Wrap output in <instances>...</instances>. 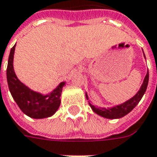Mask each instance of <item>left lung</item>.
<instances>
[{
  "label": "left lung",
  "instance_id": "left-lung-1",
  "mask_svg": "<svg viewBox=\"0 0 157 157\" xmlns=\"http://www.w3.org/2000/svg\"><path fill=\"white\" fill-rule=\"evenodd\" d=\"M143 56L145 57L144 53H143ZM148 71H147V74L144 78V80L142 82L140 90L137 92V94L133 98H131L128 100L125 101V102L120 104V105H113L112 107H106V108L105 107L96 106V105L91 104L90 102H89V105L91 106V108L93 109V111L95 113H97L98 115L101 116V117L106 118V119H120V118H122L125 115H127L128 113H129L130 112L132 111L137 105V104L140 102V100H142V96L144 95L146 90H147V87H148ZM86 97L87 100H89V97H88L86 93Z\"/></svg>",
  "mask_w": 157,
  "mask_h": 157
}]
</instances>
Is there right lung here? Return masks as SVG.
Listing matches in <instances>:
<instances>
[{
  "mask_svg": "<svg viewBox=\"0 0 157 157\" xmlns=\"http://www.w3.org/2000/svg\"><path fill=\"white\" fill-rule=\"evenodd\" d=\"M15 44L10 51L7 67V80L10 94L20 109L29 117L33 119L51 117L60 105V96L65 82H61L48 94H42L28 87L15 75L14 70Z\"/></svg>",
  "mask_w": 157,
  "mask_h": 157,
  "instance_id": "obj_1",
  "label": "right lung"
}]
</instances>
